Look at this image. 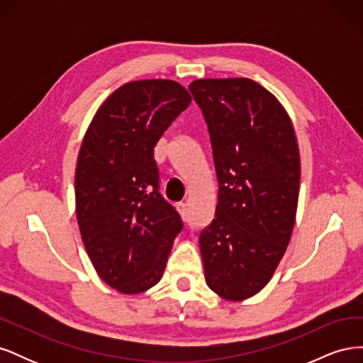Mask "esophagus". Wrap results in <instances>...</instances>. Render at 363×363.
<instances>
[{
  "label": "esophagus",
  "mask_w": 363,
  "mask_h": 363,
  "mask_svg": "<svg viewBox=\"0 0 363 363\" xmlns=\"http://www.w3.org/2000/svg\"><path fill=\"white\" fill-rule=\"evenodd\" d=\"M177 208H179L180 215H182L184 219H189V207H188V204H186V203H179V204H177Z\"/></svg>",
  "instance_id": "1"
}]
</instances>
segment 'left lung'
Wrapping results in <instances>:
<instances>
[{"instance_id":"8db88e82","label":"left lung","mask_w":363,"mask_h":363,"mask_svg":"<svg viewBox=\"0 0 363 363\" xmlns=\"http://www.w3.org/2000/svg\"><path fill=\"white\" fill-rule=\"evenodd\" d=\"M211 135L218 204L200 233L206 281L225 300L262 291L289 244L300 152L277 98L250 79L189 84Z\"/></svg>"}]
</instances>
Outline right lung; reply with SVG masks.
I'll return each mask as SVG.
<instances>
[{
  "mask_svg": "<svg viewBox=\"0 0 363 363\" xmlns=\"http://www.w3.org/2000/svg\"><path fill=\"white\" fill-rule=\"evenodd\" d=\"M191 103L172 80L131 82L98 108L75 169L77 221L108 286L144 292L162 279L183 221L159 191L155 147Z\"/></svg>",
  "mask_w": 363,
  "mask_h": 363,
  "instance_id": "right-lung-1",
  "label": "right lung"
}]
</instances>
